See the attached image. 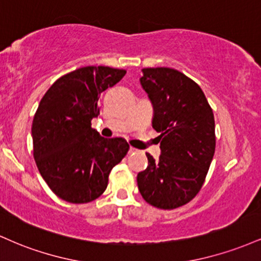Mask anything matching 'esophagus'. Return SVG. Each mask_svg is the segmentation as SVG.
<instances>
[{"label":"esophagus","mask_w":261,"mask_h":261,"mask_svg":"<svg viewBox=\"0 0 261 261\" xmlns=\"http://www.w3.org/2000/svg\"><path fill=\"white\" fill-rule=\"evenodd\" d=\"M137 149L136 148H134V147H130V149H128V152H130V153H134V152H136Z\"/></svg>","instance_id":"obj_1"}]
</instances>
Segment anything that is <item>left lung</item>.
<instances>
[{"instance_id": "obj_1", "label": "left lung", "mask_w": 261, "mask_h": 261, "mask_svg": "<svg viewBox=\"0 0 261 261\" xmlns=\"http://www.w3.org/2000/svg\"><path fill=\"white\" fill-rule=\"evenodd\" d=\"M141 86L153 106L152 126L160 136L161 155L149 153L137 174L146 202L173 210L196 196L215 154L214 112L197 83L174 68H143Z\"/></svg>"}]
</instances>
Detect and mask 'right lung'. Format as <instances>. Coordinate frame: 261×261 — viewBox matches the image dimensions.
<instances>
[{"instance_id": "obj_1", "label": "right lung", "mask_w": 261, "mask_h": 261, "mask_svg": "<svg viewBox=\"0 0 261 261\" xmlns=\"http://www.w3.org/2000/svg\"><path fill=\"white\" fill-rule=\"evenodd\" d=\"M125 73L108 66L81 67L60 77L39 103L33 154L44 180L65 201L87 203L99 197L130 148L122 137L104 139L91 126L99 115L100 93Z\"/></svg>"}]
</instances>
